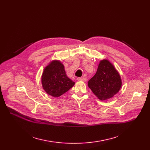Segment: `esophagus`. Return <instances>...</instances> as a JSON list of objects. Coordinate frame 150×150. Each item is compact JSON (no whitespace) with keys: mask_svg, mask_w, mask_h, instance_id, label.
<instances>
[{"mask_svg":"<svg viewBox=\"0 0 150 150\" xmlns=\"http://www.w3.org/2000/svg\"><path fill=\"white\" fill-rule=\"evenodd\" d=\"M77 80L78 81H86V78L84 77H78L77 78Z\"/></svg>","mask_w":150,"mask_h":150,"instance_id":"1","label":"esophagus"}]
</instances>
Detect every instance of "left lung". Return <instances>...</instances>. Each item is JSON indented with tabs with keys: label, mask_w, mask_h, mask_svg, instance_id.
Listing matches in <instances>:
<instances>
[{
	"label": "left lung",
	"mask_w": 150,
	"mask_h": 150,
	"mask_svg": "<svg viewBox=\"0 0 150 150\" xmlns=\"http://www.w3.org/2000/svg\"><path fill=\"white\" fill-rule=\"evenodd\" d=\"M120 76L107 59L100 61L97 72L88 81V86L100 100H106L119 92L122 86Z\"/></svg>",
	"instance_id": "1"
}]
</instances>
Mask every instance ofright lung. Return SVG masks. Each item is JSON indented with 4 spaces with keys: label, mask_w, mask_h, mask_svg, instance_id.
I'll list each match as a JSON object with an SVG mask.
<instances>
[{
    "label": "right lung",
    "mask_w": 150,
    "mask_h": 150,
    "mask_svg": "<svg viewBox=\"0 0 150 150\" xmlns=\"http://www.w3.org/2000/svg\"><path fill=\"white\" fill-rule=\"evenodd\" d=\"M41 82L49 95L58 97L72 88L75 83L66 75L64 66L59 61H52L44 69Z\"/></svg>",
    "instance_id": "obj_1"
}]
</instances>
